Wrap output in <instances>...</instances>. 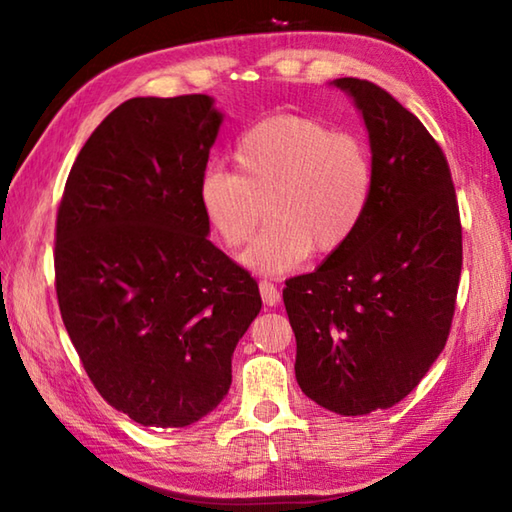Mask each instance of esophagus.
<instances>
[{
	"instance_id": "obj_1",
	"label": "esophagus",
	"mask_w": 512,
	"mask_h": 512,
	"mask_svg": "<svg viewBox=\"0 0 512 512\" xmlns=\"http://www.w3.org/2000/svg\"><path fill=\"white\" fill-rule=\"evenodd\" d=\"M259 293H262V300L266 307H275L277 302H280V289H277L275 284H271L268 280L259 282Z\"/></svg>"
}]
</instances>
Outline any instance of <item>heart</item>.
Returning <instances> with one entry per match:
<instances>
[{"mask_svg":"<svg viewBox=\"0 0 512 512\" xmlns=\"http://www.w3.org/2000/svg\"><path fill=\"white\" fill-rule=\"evenodd\" d=\"M230 158L235 173L207 171L198 203L214 237L228 248L244 246L264 212L271 214L239 257L250 271L282 275L311 250L339 253L366 219L375 185L370 151L359 137L334 133L325 121L266 117L237 137Z\"/></svg>","mask_w":512,"mask_h":512,"instance_id":"b5f03b06","label":"heart"}]
</instances>
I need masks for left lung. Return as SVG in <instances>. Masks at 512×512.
Here are the masks:
<instances>
[{"label":"left lung","mask_w":512,"mask_h":512,"mask_svg":"<svg viewBox=\"0 0 512 512\" xmlns=\"http://www.w3.org/2000/svg\"><path fill=\"white\" fill-rule=\"evenodd\" d=\"M361 112L372 171L357 235L282 291L309 400L366 415L404 400L443 352L463 264L447 160L422 121L375 83L336 79Z\"/></svg>","instance_id":"1"}]
</instances>
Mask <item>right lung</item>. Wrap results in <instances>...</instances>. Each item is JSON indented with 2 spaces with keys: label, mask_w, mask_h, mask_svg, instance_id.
<instances>
[{
  "label": "right lung",
  "mask_w": 512,
  "mask_h": 512,
  "mask_svg": "<svg viewBox=\"0 0 512 512\" xmlns=\"http://www.w3.org/2000/svg\"><path fill=\"white\" fill-rule=\"evenodd\" d=\"M223 112L207 94L135 97L69 171L56 221L60 316L103 400L144 427H187L230 391L257 282L207 235L198 203Z\"/></svg>",
  "instance_id": "right-lung-1"
}]
</instances>
